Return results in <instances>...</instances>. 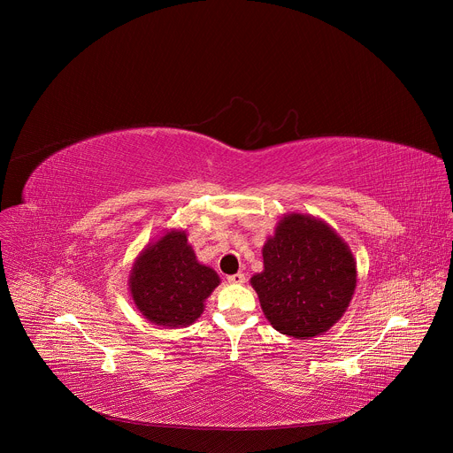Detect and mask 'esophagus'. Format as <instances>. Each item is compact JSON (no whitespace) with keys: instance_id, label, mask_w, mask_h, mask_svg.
Listing matches in <instances>:
<instances>
[{"instance_id":"esophagus-1","label":"esophagus","mask_w":453,"mask_h":453,"mask_svg":"<svg viewBox=\"0 0 453 453\" xmlns=\"http://www.w3.org/2000/svg\"><path fill=\"white\" fill-rule=\"evenodd\" d=\"M227 281L233 285H242V283H245V274H242V273L231 274V276H227Z\"/></svg>"}]
</instances>
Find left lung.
Segmentation results:
<instances>
[{
  "mask_svg": "<svg viewBox=\"0 0 453 453\" xmlns=\"http://www.w3.org/2000/svg\"><path fill=\"white\" fill-rule=\"evenodd\" d=\"M264 267L250 285L271 325L294 339L328 332L357 287L349 247L328 224L306 215L280 220L264 245Z\"/></svg>",
  "mask_w": 453,
  "mask_h": 453,
  "instance_id": "left-lung-1",
  "label": "left lung"
}]
</instances>
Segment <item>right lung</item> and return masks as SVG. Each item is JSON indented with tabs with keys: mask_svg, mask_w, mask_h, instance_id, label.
Instances as JSON below:
<instances>
[{
	"mask_svg": "<svg viewBox=\"0 0 453 453\" xmlns=\"http://www.w3.org/2000/svg\"><path fill=\"white\" fill-rule=\"evenodd\" d=\"M220 283L201 265L184 231H172L149 245L131 273V294L140 311L159 326H188L201 317L206 297Z\"/></svg>",
	"mask_w": 453,
	"mask_h": 453,
	"instance_id": "1",
	"label": "right lung"
}]
</instances>
